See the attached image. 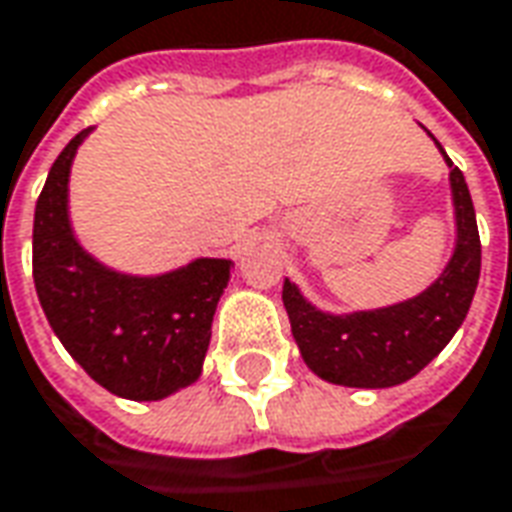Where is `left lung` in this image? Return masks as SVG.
<instances>
[{"label":"left lung","mask_w":512,"mask_h":512,"mask_svg":"<svg viewBox=\"0 0 512 512\" xmlns=\"http://www.w3.org/2000/svg\"><path fill=\"white\" fill-rule=\"evenodd\" d=\"M449 167L457 248L443 276L418 298L376 312L334 317L317 312L295 284L284 281L281 298L295 343L320 379L345 387H393L421 373L460 329L477 292L482 245L468 183L451 161Z\"/></svg>","instance_id":"left-lung-1"}]
</instances>
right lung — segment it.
Listing matches in <instances>:
<instances>
[{
    "label": "right lung",
    "instance_id": "right-lung-1",
    "mask_svg": "<svg viewBox=\"0 0 512 512\" xmlns=\"http://www.w3.org/2000/svg\"><path fill=\"white\" fill-rule=\"evenodd\" d=\"M86 133L63 147L35 203V292L63 348L94 382L114 396L155 401L200 376L231 262L197 259L167 276L130 278L83 253L66 217V183Z\"/></svg>",
    "mask_w": 512,
    "mask_h": 512
}]
</instances>
